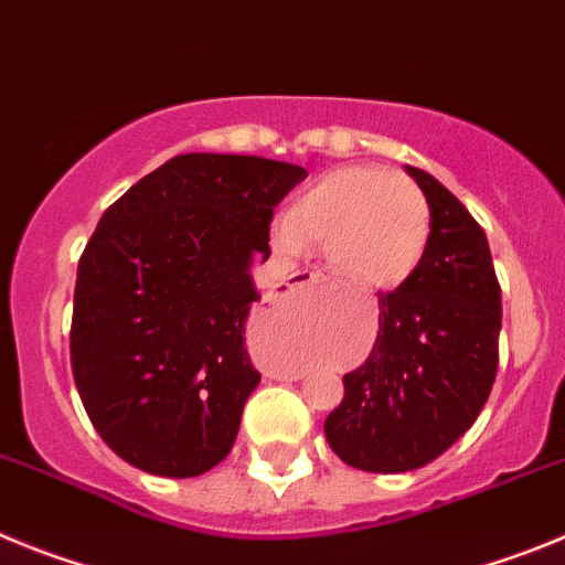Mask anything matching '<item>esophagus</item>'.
Instances as JSON below:
<instances>
[{
	"instance_id": "1",
	"label": "esophagus",
	"mask_w": 565,
	"mask_h": 565,
	"mask_svg": "<svg viewBox=\"0 0 565 565\" xmlns=\"http://www.w3.org/2000/svg\"><path fill=\"white\" fill-rule=\"evenodd\" d=\"M320 273H312V270H301V273H292L289 276V287H301V284H318L320 281Z\"/></svg>"
}]
</instances>
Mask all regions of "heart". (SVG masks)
<instances>
[{
  "mask_svg": "<svg viewBox=\"0 0 565 565\" xmlns=\"http://www.w3.org/2000/svg\"><path fill=\"white\" fill-rule=\"evenodd\" d=\"M273 242L287 256L323 247L340 281L380 292L408 281L425 258L430 205L408 177L343 166L303 188L273 225Z\"/></svg>",
  "mask_w": 565,
  "mask_h": 565,
  "instance_id": "heart-1",
  "label": "heart"
}]
</instances>
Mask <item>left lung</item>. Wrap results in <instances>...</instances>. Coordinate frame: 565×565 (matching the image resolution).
<instances>
[{
	"label": "left lung",
	"mask_w": 565,
	"mask_h": 565,
	"mask_svg": "<svg viewBox=\"0 0 565 565\" xmlns=\"http://www.w3.org/2000/svg\"><path fill=\"white\" fill-rule=\"evenodd\" d=\"M430 205V242L414 276L380 292L369 360L343 377L323 430L365 472L419 470L461 439L495 383L501 287L484 231L436 177L405 166Z\"/></svg>",
	"instance_id": "1"
}]
</instances>
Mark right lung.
<instances>
[{
    "label": "right lung",
    "instance_id": "1",
    "mask_svg": "<svg viewBox=\"0 0 565 565\" xmlns=\"http://www.w3.org/2000/svg\"><path fill=\"white\" fill-rule=\"evenodd\" d=\"M307 169L177 154L100 216L78 262L73 377L100 439L137 470L191 479L231 454L258 374L245 323L262 298L273 207Z\"/></svg>",
    "mask_w": 565,
    "mask_h": 565
}]
</instances>
